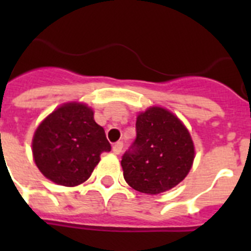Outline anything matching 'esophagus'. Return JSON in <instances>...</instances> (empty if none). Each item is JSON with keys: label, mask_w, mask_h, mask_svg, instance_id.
<instances>
[{"label": "esophagus", "mask_w": 251, "mask_h": 251, "mask_svg": "<svg viewBox=\"0 0 251 251\" xmlns=\"http://www.w3.org/2000/svg\"><path fill=\"white\" fill-rule=\"evenodd\" d=\"M122 148H123V143H122V142H117V143L113 145L112 151L114 154H119V153L122 152Z\"/></svg>", "instance_id": "34e87169"}]
</instances>
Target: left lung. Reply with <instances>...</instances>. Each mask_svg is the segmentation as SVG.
I'll use <instances>...</instances> for the list:
<instances>
[{
  "label": "left lung",
  "instance_id": "obj_1",
  "mask_svg": "<svg viewBox=\"0 0 251 251\" xmlns=\"http://www.w3.org/2000/svg\"><path fill=\"white\" fill-rule=\"evenodd\" d=\"M133 151L122 158L126 182L148 195L166 192L185 179L195 159L192 137L176 114L153 105L137 115Z\"/></svg>",
  "mask_w": 251,
  "mask_h": 251
}]
</instances>
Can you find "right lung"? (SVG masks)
I'll use <instances>...</instances> for the list:
<instances>
[{"mask_svg": "<svg viewBox=\"0 0 251 251\" xmlns=\"http://www.w3.org/2000/svg\"><path fill=\"white\" fill-rule=\"evenodd\" d=\"M103 128L94 110L81 101L59 105L37 126L32 137V157L48 179L75 187L89 178L103 152H109Z\"/></svg>", "mask_w": 251, "mask_h": 251, "instance_id": "add662e5", "label": "right lung"}]
</instances>
